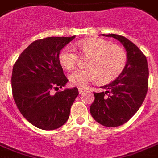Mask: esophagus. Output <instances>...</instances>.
Masks as SVG:
<instances>
[{"label": "esophagus", "instance_id": "34e87169", "mask_svg": "<svg viewBox=\"0 0 158 158\" xmlns=\"http://www.w3.org/2000/svg\"><path fill=\"white\" fill-rule=\"evenodd\" d=\"M78 91H79V94H82L83 92H85V89L78 88Z\"/></svg>", "mask_w": 158, "mask_h": 158}]
</instances>
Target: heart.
Returning a JSON list of instances; mask_svg holds the SVG:
<instances>
[{"instance_id": "heart-1", "label": "heart", "mask_w": 158, "mask_h": 158, "mask_svg": "<svg viewBox=\"0 0 158 158\" xmlns=\"http://www.w3.org/2000/svg\"><path fill=\"white\" fill-rule=\"evenodd\" d=\"M83 54L89 58L86 69L73 72L69 77L75 86L85 88L99 77L102 82H110L118 77L127 64V55L120 47L102 39H89L77 44ZM59 62L66 70L73 69L77 64V56L70 47H65L60 52Z\"/></svg>"}]
</instances>
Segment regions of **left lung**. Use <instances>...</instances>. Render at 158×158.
<instances>
[{
    "label": "left lung",
    "mask_w": 158,
    "mask_h": 158,
    "mask_svg": "<svg viewBox=\"0 0 158 158\" xmlns=\"http://www.w3.org/2000/svg\"><path fill=\"white\" fill-rule=\"evenodd\" d=\"M119 41L127 52V64L114 81L101 88L105 92L94 93V101L90 114L95 121L105 127H118L136 113L148 91V68L141 51L127 38L115 35H102Z\"/></svg>",
    "instance_id": "left-lung-1"
}]
</instances>
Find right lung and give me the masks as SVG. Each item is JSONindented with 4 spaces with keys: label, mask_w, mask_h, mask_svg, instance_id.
Segmentation results:
<instances>
[{
    "label": "right lung",
    "mask_w": 158,
    "mask_h": 158,
    "mask_svg": "<svg viewBox=\"0 0 158 158\" xmlns=\"http://www.w3.org/2000/svg\"><path fill=\"white\" fill-rule=\"evenodd\" d=\"M72 37H48L33 42L14 64L11 84L18 110L31 124L43 130H54L69 119L70 109L79 94L77 88L64 87L69 80L59 62L61 49Z\"/></svg>",
    "instance_id": "add662e5"
}]
</instances>
